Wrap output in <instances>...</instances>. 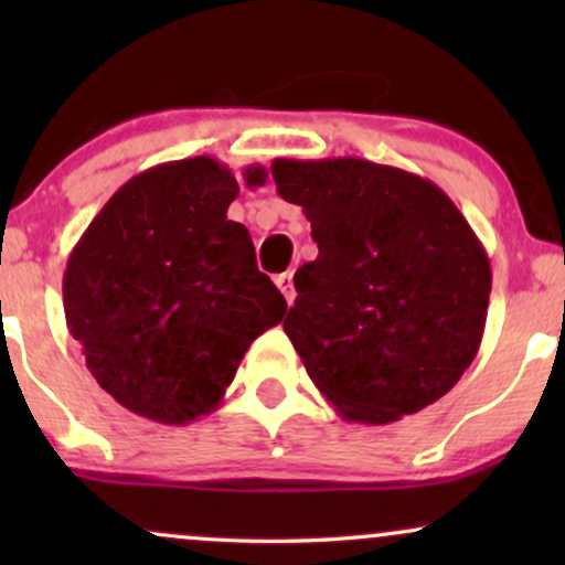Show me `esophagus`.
Masks as SVG:
<instances>
[{
	"instance_id": "obj_1",
	"label": "esophagus",
	"mask_w": 565,
	"mask_h": 565,
	"mask_svg": "<svg viewBox=\"0 0 565 565\" xmlns=\"http://www.w3.org/2000/svg\"><path fill=\"white\" fill-rule=\"evenodd\" d=\"M276 284H278V289H281V295L287 297V302L291 305L295 302V297H297V291H295V276L291 274H281L276 278Z\"/></svg>"
}]
</instances>
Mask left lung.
<instances>
[{"instance_id": "obj_1", "label": "left lung", "mask_w": 565, "mask_h": 565, "mask_svg": "<svg viewBox=\"0 0 565 565\" xmlns=\"http://www.w3.org/2000/svg\"><path fill=\"white\" fill-rule=\"evenodd\" d=\"M319 257L295 274L284 332L342 419L387 425L430 406L472 364L491 265L454 201L398 167L276 159Z\"/></svg>"}]
</instances>
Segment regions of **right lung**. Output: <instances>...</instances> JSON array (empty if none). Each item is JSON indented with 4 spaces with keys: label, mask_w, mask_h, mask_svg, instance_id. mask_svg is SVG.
<instances>
[{
    "label": "right lung",
    "mask_w": 565,
    "mask_h": 565,
    "mask_svg": "<svg viewBox=\"0 0 565 565\" xmlns=\"http://www.w3.org/2000/svg\"><path fill=\"white\" fill-rule=\"evenodd\" d=\"M257 188L268 172L246 167ZM238 180L212 157L127 180L97 212L63 274L68 332L97 385L161 425L215 412L244 353L287 313L228 220Z\"/></svg>",
    "instance_id": "1"
}]
</instances>
